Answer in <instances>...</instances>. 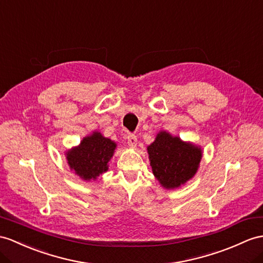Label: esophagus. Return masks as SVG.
<instances>
[{
    "mask_svg": "<svg viewBox=\"0 0 263 263\" xmlns=\"http://www.w3.org/2000/svg\"><path fill=\"white\" fill-rule=\"evenodd\" d=\"M127 144L129 147H136L137 145V137L134 134H128L127 135Z\"/></svg>",
    "mask_w": 263,
    "mask_h": 263,
    "instance_id": "obj_1",
    "label": "esophagus"
}]
</instances>
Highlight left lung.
Instances as JSON below:
<instances>
[{
	"instance_id": "8db88e82",
	"label": "left lung",
	"mask_w": 263,
	"mask_h": 263,
	"mask_svg": "<svg viewBox=\"0 0 263 263\" xmlns=\"http://www.w3.org/2000/svg\"><path fill=\"white\" fill-rule=\"evenodd\" d=\"M153 174L165 189H175L194 176L202 151L166 132L159 133L147 147Z\"/></svg>"
}]
</instances>
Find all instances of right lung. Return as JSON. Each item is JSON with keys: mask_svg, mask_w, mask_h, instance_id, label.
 I'll use <instances>...</instances> for the list:
<instances>
[{"mask_svg": "<svg viewBox=\"0 0 263 263\" xmlns=\"http://www.w3.org/2000/svg\"><path fill=\"white\" fill-rule=\"evenodd\" d=\"M115 148L116 144L112 140L102 137L100 133H93L83 138L77 148L68 152V164L83 180H95L108 170L107 164Z\"/></svg>", "mask_w": 263, "mask_h": 263, "instance_id": "add662e5", "label": "right lung"}]
</instances>
